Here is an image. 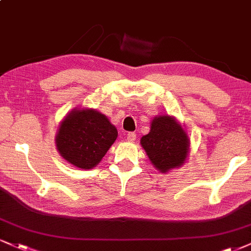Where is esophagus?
Instances as JSON below:
<instances>
[{
  "label": "esophagus",
  "instance_id": "34e87169",
  "mask_svg": "<svg viewBox=\"0 0 251 251\" xmlns=\"http://www.w3.org/2000/svg\"><path fill=\"white\" fill-rule=\"evenodd\" d=\"M135 138H137V134L134 132H128L127 133V140L128 141H134Z\"/></svg>",
  "mask_w": 251,
  "mask_h": 251
}]
</instances>
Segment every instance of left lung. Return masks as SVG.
I'll use <instances>...</instances> for the list:
<instances>
[{
  "label": "left lung",
  "instance_id": "1",
  "mask_svg": "<svg viewBox=\"0 0 251 251\" xmlns=\"http://www.w3.org/2000/svg\"><path fill=\"white\" fill-rule=\"evenodd\" d=\"M141 146L156 170L162 173L180 167L188 154V137L173 118L155 117L151 124L149 134L140 140Z\"/></svg>",
  "mask_w": 251,
  "mask_h": 251
}]
</instances>
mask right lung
Instances as JSON below:
<instances>
[{"label": "right lung", "mask_w": 251, "mask_h": 251, "mask_svg": "<svg viewBox=\"0 0 251 251\" xmlns=\"http://www.w3.org/2000/svg\"><path fill=\"white\" fill-rule=\"evenodd\" d=\"M118 132L104 114L95 110H75L60 124L57 150L66 161L90 170L106 154Z\"/></svg>", "instance_id": "obj_1"}]
</instances>
